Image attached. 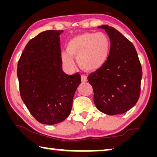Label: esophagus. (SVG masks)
I'll return each instance as SVG.
<instances>
[{
  "label": "esophagus",
  "mask_w": 157,
  "mask_h": 157,
  "mask_svg": "<svg viewBox=\"0 0 157 157\" xmlns=\"http://www.w3.org/2000/svg\"><path fill=\"white\" fill-rule=\"evenodd\" d=\"M81 79H82V82H87V77L86 75H82L81 76Z\"/></svg>",
  "instance_id": "1"
}]
</instances>
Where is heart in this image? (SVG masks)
I'll return each instance as SVG.
<instances>
[{
    "label": "heart",
    "mask_w": 157,
    "mask_h": 157,
    "mask_svg": "<svg viewBox=\"0 0 157 157\" xmlns=\"http://www.w3.org/2000/svg\"><path fill=\"white\" fill-rule=\"evenodd\" d=\"M109 36L103 33H84L71 39L66 46L67 52H62L63 65L68 71L75 68L73 57L78 59L79 65L86 71L100 69L107 62L110 52Z\"/></svg>",
    "instance_id": "1"
}]
</instances>
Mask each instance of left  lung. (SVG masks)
I'll use <instances>...</instances> for the list:
<instances>
[{
    "label": "left lung",
    "instance_id": "obj_1",
    "mask_svg": "<svg viewBox=\"0 0 157 157\" xmlns=\"http://www.w3.org/2000/svg\"><path fill=\"white\" fill-rule=\"evenodd\" d=\"M110 39L105 65L88 77L95 107L107 115L127 112L136 104L140 93L142 68L134 45L115 28L101 25Z\"/></svg>",
    "mask_w": 157,
    "mask_h": 157
}]
</instances>
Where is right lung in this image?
Segmentation results:
<instances>
[{"mask_svg": "<svg viewBox=\"0 0 157 157\" xmlns=\"http://www.w3.org/2000/svg\"><path fill=\"white\" fill-rule=\"evenodd\" d=\"M63 30L42 32L25 47L18 61L17 76L21 99L36 120L57 124L70 115L79 73L63 72L60 34Z\"/></svg>", "mask_w": 157, "mask_h": 157, "instance_id": "add662e5", "label": "right lung"}]
</instances>
